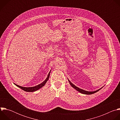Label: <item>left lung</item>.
<instances>
[{"label":"left lung","instance_id":"obj_1","mask_svg":"<svg viewBox=\"0 0 120 120\" xmlns=\"http://www.w3.org/2000/svg\"><path fill=\"white\" fill-rule=\"evenodd\" d=\"M68 81H69V82L70 85H71V86H72L74 88H75V90H77V91H78L79 92H80V93H82V94H93L95 93H96L97 92L99 91L101 88V89H98V90H96V91H94V92H88V91H86L83 90H82V89H80V88L77 87V86H75V85L74 84H73L69 80H68Z\"/></svg>","mask_w":120,"mask_h":120}]
</instances>
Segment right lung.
Returning a JSON list of instances; mask_svg holds the SVG:
<instances>
[{
  "label": "right lung",
  "instance_id": "obj_1",
  "mask_svg": "<svg viewBox=\"0 0 120 120\" xmlns=\"http://www.w3.org/2000/svg\"><path fill=\"white\" fill-rule=\"evenodd\" d=\"M50 73V72L49 73V74L48 75V76H47V78H46V79L43 82H42L41 83H40V84H38V85H37V86H35L31 87H22V86H19V85H17V84H16L15 83H14V84L16 85V86L19 87L20 88H21V89H22L23 90H24V91H25L26 92H34V91H36L38 90V89H40L41 88H42L43 86H44V85H45V84L46 83V82L48 81L49 78Z\"/></svg>",
  "mask_w": 120,
  "mask_h": 120
}]
</instances>
